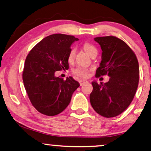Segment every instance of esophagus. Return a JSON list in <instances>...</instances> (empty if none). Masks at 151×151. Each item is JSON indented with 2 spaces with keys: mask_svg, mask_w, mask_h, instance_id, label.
<instances>
[{
  "mask_svg": "<svg viewBox=\"0 0 151 151\" xmlns=\"http://www.w3.org/2000/svg\"><path fill=\"white\" fill-rule=\"evenodd\" d=\"M87 83V81L86 80H83V79H82V80H80V81H79V83H80L81 85H84L85 83Z\"/></svg>",
  "mask_w": 151,
  "mask_h": 151,
  "instance_id": "1",
  "label": "esophagus"
}]
</instances>
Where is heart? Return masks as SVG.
Here are the masks:
<instances>
[{
    "instance_id": "1",
    "label": "heart",
    "mask_w": 151,
    "mask_h": 151,
    "mask_svg": "<svg viewBox=\"0 0 151 151\" xmlns=\"http://www.w3.org/2000/svg\"><path fill=\"white\" fill-rule=\"evenodd\" d=\"M83 49L86 52L90 55L93 52H97V49L94 46L92 45L85 42L83 45ZM76 56V50L75 49H72L70 53L68 54V60L69 62H73L75 60ZM89 70L84 66H77L76 68L73 70V73L76 75V76H80V77L85 78L87 77L89 75Z\"/></svg>"
}]
</instances>
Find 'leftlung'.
Returning a JSON list of instances; mask_svg holds the SVG:
<instances>
[{
	"label": "left lung",
	"mask_w": 151,
	"mask_h": 151,
	"mask_svg": "<svg viewBox=\"0 0 151 151\" xmlns=\"http://www.w3.org/2000/svg\"><path fill=\"white\" fill-rule=\"evenodd\" d=\"M102 49V61L96 76L108 75L109 81L91 82V106L104 117L122 113L133 100L139 82V64L134 51L123 40L113 36L96 37Z\"/></svg>",
	"instance_id": "left-lung-1"
}]
</instances>
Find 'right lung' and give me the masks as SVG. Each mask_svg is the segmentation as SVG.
Returning a JSON list of instances; mask_svg holds the SVG:
<instances>
[{
	"label": "right lung",
	"mask_w": 151,
	"mask_h": 151,
	"mask_svg": "<svg viewBox=\"0 0 151 151\" xmlns=\"http://www.w3.org/2000/svg\"><path fill=\"white\" fill-rule=\"evenodd\" d=\"M77 38L55 34L44 38L27 55L23 71L25 89L34 107L47 116L60 114L68 106L74 91L80 86L72 76H55L68 69L70 46Z\"/></svg>",
	"instance_id": "add662e5"
}]
</instances>
